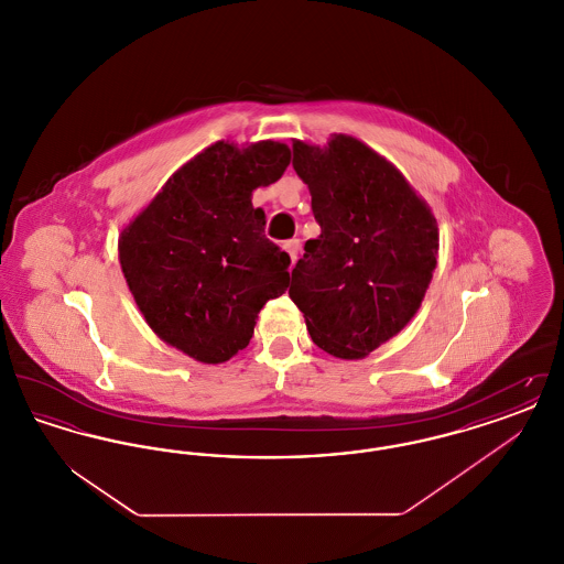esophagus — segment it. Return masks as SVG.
<instances>
[{"instance_id":"obj_1","label":"esophagus","mask_w":564,"mask_h":564,"mask_svg":"<svg viewBox=\"0 0 564 564\" xmlns=\"http://www.w3.org/2000/svg\"><path fill=\"white\" fill-rule=\"evenodd\" d=\"M283 249L290 253L292 262H295V258H297V249H300V241H297V239H290V241L283 242Z\"/></svg>"}]
</instances>
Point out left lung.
Here are the masks:
<instances>
[{
	"label": "left lung",
	"instance_id": "8db88e82",
	"mask_svg": "<svg viewBox=\"0 0 564 564\" xmlns=\"http://www.w3.org/2000/svg\"><path fill=\"white\" fill-rule=\"evenodd\" d=\"M322 235L304 245L290 297L319 349L359 359L419 311L437 264V224L402 173L349 134L294 141Z\"/></svg>",
	"mask_w": 564,
	"mask_h": 564
}]
</instances>
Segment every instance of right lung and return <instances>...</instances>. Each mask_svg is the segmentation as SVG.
Masks as SVG:
<instances>
[{
    "label": "right lung",
    "mask_w": 564,
    "mask_h": 564,
    "mask_svg": "<svg viewBox=\"0 0 564 564\" xmlns=\"http://www.w3.org/2000/svg\"><path fill=\"white\" fill-rule=\"evenodd\" d=\"M290 148L217 141L186 162L120 237V264L148 325L203 364L245 349L258 313L290 285V256L267 239L251 192L274 184Z\"/></svg>",
    "instance_id": "obj_1"
}]
</instances>
